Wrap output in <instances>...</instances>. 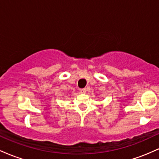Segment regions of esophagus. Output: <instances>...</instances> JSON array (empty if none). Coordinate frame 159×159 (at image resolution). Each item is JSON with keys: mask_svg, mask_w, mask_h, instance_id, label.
Returning a JSON list of instances; mask_svg holds the SVG:
<instances>
[{"mask_svg": "<svg viewBox=\"0 0 159 159\" xmlns=\"http://www.w3.org/2000/svg\"><path fill=\"white\" fill-rule=\"evenodd\" d=\"M80 93H86V89L85 88L81 89V90H80Z\"/></svg>", "mask_w": 159, "mask_h": 159, "instance_id": "esophagus-1", "label": "esophagus"}]
</instances>
